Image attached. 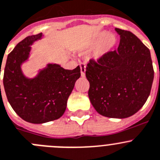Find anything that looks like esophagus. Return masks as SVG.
Instances as JSON below:
<instances>
[{"label":"esophagus","mask_w":160,"mask_h":160,"mask_svg":"<svg viewBox=\"0 0 160 160\" xmlns=\"http://www.w3.org/2000/svg\"><path fill=\"white\" fill-rule=\"evenodd\" d=\"M80 69H81L82 77H85V76H86V64H84V63L80 64Z\"/></svg>","instance_id":"esophagus-1"}]
</instances>
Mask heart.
Listing matches in <instances>:
<instances>
[{"label": "heart", "instance_id": "obj_1", "mask_svg": "<svg viewBox=\"0 0 160 160\" xmlns=\"http://www.w3.org/2000/svg\"><path fill=\"white\" fill-rule=\"evenodd\" d=\"M104 34L105 33L102 32L98 34L94 38L90 39L81 49L82 52L85 53L95 48L93 52V58L96 62H99L103 59L117 45V39L115 35L112 33H106L105 35Z\"/></svg>", "mask_w": 160, "mask_h": 160}]
</instances>
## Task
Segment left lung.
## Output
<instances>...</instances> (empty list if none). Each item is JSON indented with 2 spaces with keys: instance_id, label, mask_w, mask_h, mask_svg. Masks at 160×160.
Returning <instances> with one entry per match:
<instances>
[{
  "instance_id": "8db88e82",
  "label": "left lung",
  "mask_w": 160,
  "mask_h": 160,
  "mask_svg": "<svg viewBox=\"0 0 160 160\" xmlns=\"http://www.w3.org/2000/svg\"><path fill=\"white\" fill-rule=\"evenodd\" d=\"M120 36L117 50L103 59L87 64L89 98L97 112L110 118H127L144 105L154 79L151 53L128 31L115 28Z\"/></svg>"
}]
</instances>
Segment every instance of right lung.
I'll list each match as a JSON object with an SVG mask.
<instances>
[{
    "mask_svg": "<svg viewBox=\"0 0 160 160\" xmlns=\"http://www.w3.org/2000/svg\"><path fill=\"white\" fill-rule=\"evenodd\" d=\"M43 37L39 33L20 42L8 54L4 70L3 84L8 102L19 117L32 124H43L62 117L81 76L79 66L71 70L57 63H48L33 78L25 76L22 65L29 60L31 46Z\"/></svg>",
    "mask_w": 160,
    "mask_h": 160,
    "instance_id": "1",
    "label": "right lung"
}]
</instances>
